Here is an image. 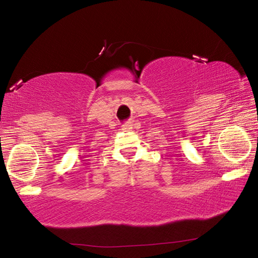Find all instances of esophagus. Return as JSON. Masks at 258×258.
<instances>
[{
  "mask_svg": "<svg viewBox=\"0 0 258 258\" xmlns=\"http://www.w3.org/2000/svg\"><path fill=\"white\" fill-rule=\"evenodd\" d=\"M133 128V124L130 122H128V123H125V124H123L122 125V130L123 132H129L130 129Z\"/></svg>",
  "mask_w": 258,
  "mask_h": 258,
  "instance_id": "34e87169",
  "label": "esophagus"
}]
</instances>
